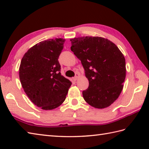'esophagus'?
<instances>
[{
	"instance_id": "1",
	"label": "esophagus",
	"mask_w": 149,
	"mask_h": 149,
	"mask_svg": "<svg viewBox=\"0 0 149 149\" xmlns=\"http://www.w3.org/2000/svg\"><path fill=\"white\" fill-rule=\"evenodd\" d=\"M79 77V74H78V73H77V74H75V77H74V81H76L77 79V78Z\"/></svg>"
}]
</instances>
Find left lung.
Returning <instances> with one entry per match:
<instances>
[{
  "label": "left lung",
  "mask_w": 149,
  "mask_h": 149,
  "mask_svg": "<svg viewBox=\"0 0 149 149\" xmlns=\"http://www.w3.org/2000/svg\"><path fill=\"white\" fill-rule=\"evenodd\" d=\"M71 50L81 60L89 87L83 91L91 107L104 108L116 100L123 89L126 68L124 56L114 42L101 37L70 39Z\"/></svg>",
  "instance_id": "left-lung-1"
}]
</instances>
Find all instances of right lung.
Returning <instances> with one entry per match:
<instances>
[{"label":"right lung","mask_w":149,"mask_h":149,"mask_svg":"<svg viewBox=\"0 0 149 149\" xmlns=\"http://www.w3.org/2000/svg\"><path fill=\"white\" fill-rule=\"evenodd\" d=\"M65 40H45L25 53L20 63L22 86L31 101L42 110L54 109L66 98L72 82L60 73L58 59Z\"/></svg>","instance_id":"obj_1"}]
</instances>
